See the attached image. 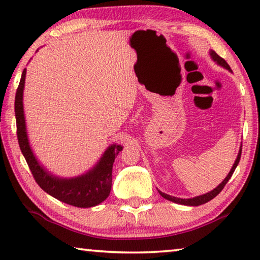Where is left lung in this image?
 Returning <instances> with one entry per match:
<instances>
[{
    "label": "left lung",
    "mask_w": 260,
    "mask_h": 260,
    "mask_svg": "<svg viewBox=\"0 0 260 260\" xmlns=\"http://www.w3.org/2000/svg\"><path fill=\"white\" fill-rule=\"evenodd\" d=\"M210 54H211L212 58H213L214 61H215L216 63H218V64H220L221 67H223V68H226V69L229 70V71H232V70H231V67H229L228 63H227L226 61H224V59H223L222 57H220L219 55L214 52V50H211ZM241 154H242V148H240V152H238L237 159H236V161H235V164H234L233 168L231 169V172H229V174L227 175V177L224 178V180H223L222 182H221L220 184H219L218 186H216V188H215L214 190H212L211 192H207V193L203 194V196H198V197L189 198V199H182V198L173 197V196H169V194H167V193H164V192H161V191L158 190L159 193H160L161 196H162V197H164L165 199H168V201L174 202V203H176V204H181V205H189V206L203 205V204H205V203H207V202L212 201V199H213L214 197H216V196H218V194L221 192V191H222V189L224 188V185H226L227 183H228V181L231 180L233 173L235 172L237 165H238V162H240Z\"/></svg>",
    "instance_id": "8db88e82"
}]
</instances>
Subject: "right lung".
Returning <instances> with one entry per match:
<instances>
[{"mask_svg":"<svg viewBox=\"0 0 260 260\" xmlns=\"http://www.w3.org/2000/svg\"><path fill=\"white\" fill-rule=\"evenodd\" d=\"M26 69H24L15 98V115L17 138L25 160L34 180L47 193L69 205L76 207H92L108 197L112 189V170L114 160L122 151L121 145L107 148L99 162L87 174L76 178H57L41 167L28 145L23 109V90Z\"/></svg>","mask_w":260,"mask_h":260,"instance_id":"obj_1","label":"right lung"}]
</instances>
